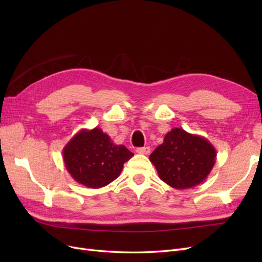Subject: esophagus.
Returning <instances> with one entry per match:
<instances>
[{"instance_id":"1","label":"esophagus","mask_w":262,"mask_h":262,"mask_svg":"<svg viewBox=\"0 0 262 262\" xmlns=\"http://www.w3.org/2000/svg\"><path fill=\"white\" fill-rule=\"evenodd\" d=\"M137 152L140 154H148L150 152L149 146H143V147H138Z\"/></svg>"}]
</instances>
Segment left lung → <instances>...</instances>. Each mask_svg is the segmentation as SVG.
Wrapping results in <instances>:
<instances>
[{
	"instance_id": "1",
	"label": "left lung",
	"mask_w": 262,
	"mask_h": 262,
	"mask_svg": "<svg viewBox=\"0 0 262 262\" xmlns=\"http://www.w3.org/2000/svg\"><path fill=\"white\" fill-rule=\"evenodd\" d=\"M215 157V149L210 142L175 128L166 134L164 143L149 155V161L166 184L176 189H187L207 178Z\"/></svg>"
}]
</instances>
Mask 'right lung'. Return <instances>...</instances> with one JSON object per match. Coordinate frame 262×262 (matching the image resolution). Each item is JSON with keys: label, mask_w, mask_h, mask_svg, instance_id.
<instances>
[{"label": "right lung", "mask_w": 262, "mask_h": 262, "mask_svg": "<svg viewBox=\"0 0 262 262\" xmlns=\"http://www.w3.org/2000/svg\"><path fill=\"white\" fill-rule=\"evenodd\" d=\"M133 153L124 145L114 144L100 129L82 130L63 149L68 171L77 182L101 188L120 175L123 164Z\"/></svg>", "instance_id": "1"}]
</instances>
